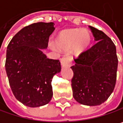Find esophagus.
Instances as JSON below:
<instances>
[{
	"mask_svg": "<svg viewBox=\"0 0 123 123\" xmlns=\"http://www.w3.org/2000/svg\"><path fill=\"white\" fill-rule=\"evenodd\" d=\"M61 62L62 67H68L70 65L71 59L68 56H64L61 58Z\"/></svg>",
	"mask_w": 123,
	"mask_h": 123,
	"instance_id": "34e87169",
	"label": "esophagus"
}]
</instances>
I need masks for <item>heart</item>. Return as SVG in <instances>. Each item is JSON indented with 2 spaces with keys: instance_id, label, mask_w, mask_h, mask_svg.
<instances>
[{
  "instance_id": "heart-1",
  "label": "heart",
  "mask_w": 123,
  "mask_h": 123,
  "mask_svg": "<svg viewBox=\"0 0 123 123\" xmlns=\"http://www.w3.org/2000/svg\"><path fill=\"white\" fill-rule=\"evenodd\" d=\"M92 35L86 28L66 29L61 31L55 40V47L62 51L72 49L75 55H79L89 48Z\"/></svg>"
}]
</instances>
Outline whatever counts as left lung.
Segmentation results:
<instances>
[{
    "mask_svg": "<svg viewBox=\"0 0 123 123\" xmlns=\"http://www.w3.org/2000/svg\"><path fill=\"white\" fill-rule=\"evenodd\" d=\"M90 28L97 43L74 60L71 86L78 103L95 106L106 101L115 88L118 60L111 38L95 28Z\"/></svg>",
    "mask_w": 123,
    "mask_h": 123,
    "instance_id": "1",
    "label": "left lung"
}]
</instances>
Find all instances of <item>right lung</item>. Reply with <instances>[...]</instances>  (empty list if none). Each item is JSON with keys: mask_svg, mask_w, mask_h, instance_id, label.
Returning a JSON list of instances; mask_svg holds the SVG:
<instances>
[{"mask_svg": "<svg viewBox=\"0 0 123 123\" xmlns=\"http://www.w3.org/2000/svg\"><path fill=\"white\" fill-rule=\"evenodd\" d=\"M54 30L52 22L33 23L17 33L7 47L9 84L15 98L28 107L45 105L53 97L51 82L61 70V62L48 58L43 50Z\"/></svg>", "mask_w": 123, "mask_h": 123, "instance_id": "add662e5", "label": "right lung"}]
</instances>
